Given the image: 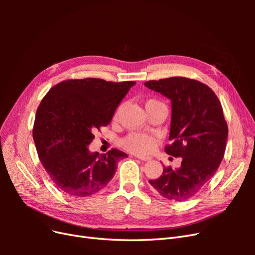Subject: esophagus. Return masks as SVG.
I'll return each instance as SVG.
<instances>
[{"instance_id": "esophagus-1", "label": "esophagus", "mask_w": 255, "mask_h": 255, "mask_svg": "<svg viewBox=\"0 0 255 255\" xmlns=\"http://www.w3.org/2000/svg\"><path fill=\"white\" fill-rule=\"evenodd\" d=\"M135 157H137L138 159H141V160H149L150 159V157H145V156H140V155H136Z\"/></svg>"}]
</instances>
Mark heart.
<instances>
[{"label": "heart", "mask_w": 255, "mask_h": 255, "mask_svg": "<svg viewBox=\"0 0 255 255\" xmlns=\"http://www.w3.org/2000/svg\"><path fill=\"white\" fill-rule=\"evenodd\" d=\"M158 139L156 136L144 132H132L120 139V145L127 151L146 155L156 148Z\"/></svg>", "instance_id": "heart-1"}]
</instances>
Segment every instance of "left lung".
Returning <instances> with one entry per match:
<instances>
[{"label":"left lung","mask_w":255,"mask_h":255,"mask_svg":"<svg viewBox=\"0 0 255 255\" xmlns=\"http://www.w3.org/2000/svg\"><path fill=\"white\" fill-rule=\"evenodd\" d=\"M144 85L171 100L172 142L165 151L182 157L179 169L165 167L149 183L166 199L186 201L211 181L225 156L228 125L221 103L207 85L194 79L173 76Z\"/></svg>","instance_id":"1"}]
</instances>
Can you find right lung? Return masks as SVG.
Instances as JSON below:
<instances>
[{"mask_svg": "<svg viewBox=\"0 0 255 255\" xmlns=\"http://www.w3.org/2000/svg\"><path fill=\"white\" fill-rule=\"evenodd\" d=\"M135 82L87 78L66 80L52 87L38 106L33 138L43 168L67 196L87 197L113 179L127 153L112 149L90 153L95 130L112 121L114 113Z\"/></svg>", "mask_w": 255, "mask_h": 255, "instance_id": "add662e5", "label": "right lung"}]
</instances>
